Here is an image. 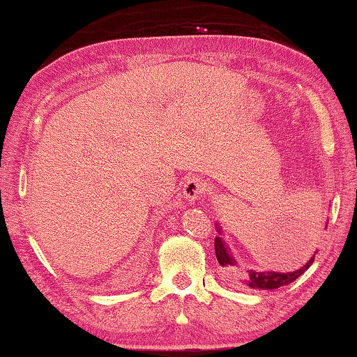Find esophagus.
Here are the masks:
<instances>
[{
	"instance_id": "1",
	"label": "esophagus",
	"mask_w": 357,
	"mask_h": 357,
	"mask_svg": "<svg viewBox=\"0 0 357 357\" xmlns=\"http://www.w3.org/2000/svg\"><path fill=\"white\" fill-rule=\"evenodd\" d=\"M204 191H206V185L201 178H196V177L188 178L183 185V196L186 201L191 202V204H195V201L199 199Z\"/></svg>"
}]
</instances>
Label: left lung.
<instances>
[{
	"label": "left lung",
	"instance_id": "1",
	"mask_svg": "<svg viewBox=\"0 0 357 357\" xmlns=\"http://www.w3.org/2000/svg\"><path fill=\"white\" fill-rule=\"evenodd\" d=\"M328 220L326 222V227L327 228ZM217 233L218 236H215V255H217V260L220 265L227 270L228 276L231 281H239L243 286H248L250 289H260V290H273V289H278V287H282V286H287V284L294 282L295 279L300 278L301 274H303L308 268L312 265V261H314V257H316V252L312 254L311 259L305 263L303 266H300L298 270L295 271H289V273H279V271H255V270H248V271H241L239 266H238V260L234 259L231 249H229V245L227 244V241L223 239V231L220 228V225L217 223ZM322 228V227H319ZM241 272V276L239 278H234V275Z\"/></svg>",
	"mask_w": 357,
	"mask_h": 357
}]
</instances>
